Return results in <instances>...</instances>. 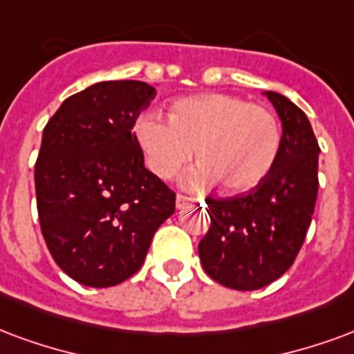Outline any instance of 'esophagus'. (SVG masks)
<instances>
[{
	"mask_svg": "<svg viewBox=\"0 0 354 354\" xmlns=\"http://www.w3.org/2000/svg\"><path fill=\"white\" fill-rule=\"evenodd\" d=\"M195 198H189V197H185V195H178L176 197V208L180 210V208H184V206H187L189 203H193Z\"/></svg>",
	"mask_w": 354,
	"mask_h": 354,
	"instance_id": "34e87169",
	"label": "esophagus"
}]
</instances>
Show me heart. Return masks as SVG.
I'll return each mask as SVG.
<instances>
[{
    "instance_id": "obj_1",
    "label": "heart",
    "mask_w": 354,
    "mask_h": 354,
    "mask_svg": "<svg viewBox=\"0 0 354 354\" xmlns=\"http://www.w3.org/2000/svg\"><path fill=\"white\" fill-rule=\"evenodd\" d=\"M170 124L140 114L133 135L148 169L161 180L174 178L195 156L203 161L187 176L189 185L221 184L240 195L263 184L281 148V129L264 106L227 93H198L170 104Z\"/></svg>"
}]
</instances>
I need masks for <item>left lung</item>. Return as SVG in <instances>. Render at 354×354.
<instances>
[{
	"instance_id": "obj_1",
	"label": "left lung",
	"mask_w": 354,
	"mask_h": 354,
	"mask_svg": "<svg viewBox=\"0 0 354 354\" xmlns=\"http://www.w3.org/2000/svg\"><path fill=\"white\" fill-rule=\"evenodd\" d=\"M281 122L274 169L248 195L206 198L210 229L198 243L204 272L236 290L263 289L295 263L315 210L319 144L308 116L287 97L264 91Z\"/></svg>"
}]
</instances>
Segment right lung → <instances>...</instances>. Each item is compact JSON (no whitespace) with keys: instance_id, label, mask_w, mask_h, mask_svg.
<instances>
[{"instance_id":"right-lung-1","label":"right lung","mask_w":354,"mask_h":354,"mask_svg":"<svg viewBox=\"0 0 354 354\" xmlns=\"http://www.w3.org/2000/svg\"><path fill=\"white\" fill-rule=\"evenodd\" d=\"M140 80L91 84L43 131L37 212L56 264L86 287H112L142 266L176 195L144 167L133 124L156 97Z\"/></svg>"}]
</instances>
